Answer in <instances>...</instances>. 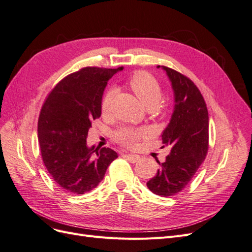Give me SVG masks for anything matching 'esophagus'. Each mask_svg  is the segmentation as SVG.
I'll return each mask as SVG.
<instances>
[{"instance_id": "34e87169", "label": "esophagus", "mask_w": 252, "mask_h": 252, "mask_svg": "<svg viewBox=\"0 0 252 252\" xmlns=\"http://www.w3.org/2000/svg\"><path fill=\"white\" fill-rule=\"evenodd\" d=\"M125 157L129 159V161H130L131 163H136V162H139L140 161V158H141V157L140 156H136V155H131V154H128V155H125Z\"/></svg>"}]
</instances>
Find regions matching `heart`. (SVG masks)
<instances>
[{"label":"heart","instance_id":"1","mask_svg":"<svg viewBox=\"0 0 252 252\" xmlns=\"http://www.w3.org/2000/svg\"><path fill=\"white\" fill-rule=\"evenodd\" d=\"M128 85L148 109H162L163 106L159 104L162 98V88L154 75L146 71H136L129 78ZM114 95H116V91L113 88L106 90L104 94L101 102V110L104 116H108L111 113ZM146 134V129L122 127L114 132L113 138L123 146L133 148Z\"/></svg>","mask_w":252,"mask_h":252}]
</instances>
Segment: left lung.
I'll return each instance as SVG.
<instances>
[{
	"label": "left lung",
	"instance_id": "8db88e82",
	"mask_svg": "<svg viewBox=\"0 0 252 252\" xmlns=\"http://www.w3.org/2000/svg\"><path fill=\"white\" fill-rule=\"evenodd\" d=\"M159 67V66H158ZM174 91V111L162 133L164 146L171 148L158 172L147 182L159 196L178 194L191 181L207 156L209 147L208 110L200 89L186 75L162 66Z\"/></svg>",
	"mask_w": 252,
	"mask_h": 252
}]
</instances>
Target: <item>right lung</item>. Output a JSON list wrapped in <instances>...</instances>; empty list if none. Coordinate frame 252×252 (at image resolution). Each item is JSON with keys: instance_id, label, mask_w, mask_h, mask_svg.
<instances>
[{"instance_id": "add662e5", "label": "right lung", "mask_w": 252, "mask_h": 252, "mask_svg": "<svg viewBox=\"0 0 252 252\" xmlns=\"http://www.w3.org/2000/svg\"><path fill=\"white\" fill-rule=\"evenodd\" d=\"M122 68L84 67L68 74L45 100L37 122V139L47 171L73 194L95 188L118 154L110 148L87 147L93 122L101 117L104 89Z\"/></svg>"}]
</instances>
